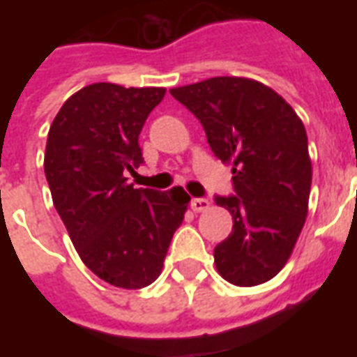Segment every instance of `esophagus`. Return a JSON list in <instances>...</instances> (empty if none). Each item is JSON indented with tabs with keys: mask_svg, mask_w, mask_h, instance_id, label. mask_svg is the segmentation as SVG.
<instances>
[{
	"mask_svg": "<svg viewBox=\"0 0 357 357\" xmlns=\"http://www.w3.org/2000/svg\"><path fill=\"white\" fill-rule=\"evenodd\" d=\"M208 206H210L208 199H202V197H195V199H191V208H193L195 212H204Z\"/></svg>",
	"mask_w": 357,
	"mask_h": 357,
	"instance_id": "obj_1",
	"label": "esophagus"
}]
</instances>
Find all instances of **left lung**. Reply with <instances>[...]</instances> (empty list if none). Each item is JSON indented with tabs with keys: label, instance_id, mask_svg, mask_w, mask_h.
Segmentation results:
<instances>
[{
	"label": "left lung",
	"instance_id": "obj_1",
	"mask_svg": "<svg viewBox=\"0 0 357 357\" xmlns=\"http://www.w3.org/2000/svg\"><path fill=\"white\" fill-rule=\"evenodd\" d=\"M199 118L212 153L233 164V195L214 197L229 210L233 229L214 248L220 275L255 287L283 268L307 216L312 162L307 135L281 95L233 76L170 89Z\"/></svg>",
	"mask_w": 357,
	"mask_h": 357
}]
</instances>
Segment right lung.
Returning <instances> with one entry per match:
<instances>
[{
	"label": "right lung",
	"instance_id": "1",
	"mask_svg": "<svg viewBox=\"0 0 357 357\" xmlns=\"http://www.w3.org/2000/svg\"><path fill=\"white\" fill-rule=\"evenodd\" d=\"M164 88L91 84L68 97L47 133L45 178L74 247L95 275L143 289L160 275L191 197L135 189L128 172L143 164L139 133Z\"/></svg>",
	"mask_w": 357,
	"mask_h": 357
}]
</instances>
